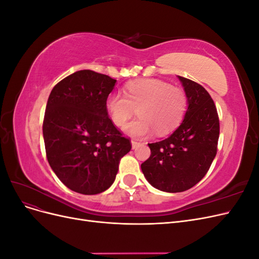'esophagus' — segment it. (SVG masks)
<instances>
[{
	"label": "esophagus",
	"mask_w": 259,
	"mask_h": 259,
	"mask_svg": "<svg viewBox=\"0 0 259 259\" xmlns=\"http://www.w3.org/2000/svg\"><path fill=\"white\" fill-rule=\"evenodd\" d=\"M139 145H140V143L137 142V140H135V139L132 140V148H133V149H136Z\"/></svg>",
	"instance_id": "1"
}]
</instances>
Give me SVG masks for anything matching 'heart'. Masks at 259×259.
I'll return each mask as SVG.
<instances>
[{
    "label": "heart",
    "mask_w": 259,
    "mask_h": 259,
    "mask_svg": "<svg viewBox=\"0 0 259 259\" xmlns=\"http://www.w3.org/2000/svg\"><path fill=\"white\" fill-rule=\"evenodd\" d=\"M125 94L112 92L105 101L106 110L117 127H123L135 114L139 119L127 125L132 136H164L176 130L184 120L188 97L184 90L156 79L137 80L125 85Z\"/></svg>",
    "instance_id": "obj_1"
}]
</instances>
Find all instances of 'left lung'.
Instances as JSON below:
<instances>
[{
	"label": "left lung",
	"instance_id": "8db88e82",
	"mask_svg": "<svg viewBox=\"0 0 259 259\" xmlns=\"http://www.w3.org/2000/svg\"><path fill=\"white\" fill-rule=\"evenodd\" d=\"M188 97L183 123L166 139L148 144L150 158L142 164L156 189L183 192L205 176L217 153L219 119L213 99L202 85L179 76Z\"/></svg>",
	"mask_w": 259,
	"mask_h": 259
}]
</instances>
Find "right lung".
I'll return each instance as SVG.
<instances>
[{"label": "right lung", "instance_id": "obj_1", "mask_svg": "<svg viewBox=\"0 0 259 259\" xmlns=\"http://www.w3.org/2000/svg\"><path fill=\"white\" fill-rule=\"evenodd\" d=\"M115 82L109 75L80 70L50 94L43 121L46 156L60 182L77 193L107 190L121 158L132 149L106 110Z\"/></svg>", "mask_w": 259, "mask_h": 259}]
</instances>
